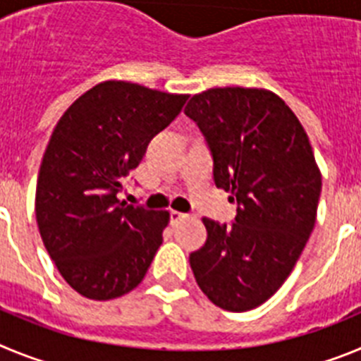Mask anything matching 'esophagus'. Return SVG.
I'll use <instances>...</instances> for the list:
<instances>
[{"label": "esophagus", "instance_id": "obj_1", "mask_svg": "<svg viewBox=\"0 0 361 361\" xmlns=\"http://www.w3.org/2000/svg\"><path fill=\"white\" fill-rule=\"evenodd\" d=\"M186 213H180V212H170V220H171V224H178L180 220L186 219Z\"/></svg>", "mask_w": 361, "mask_h": 361}]
</instances>
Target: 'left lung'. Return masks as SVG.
<instances>
[{
    "instance_id": "left-lung-1",
    "label": "left lung",
    "mask_w": 361,
    "mask_h": 361,
    "mask_svg": "<svg viewBox=\"0 0 361 361\" xmlns=\"http://www.w3.org/2000/svg\"><path fill=\"white\" fill-rule=\"evenodd\" d=\"M213 157L216 188L237 202L233 224L202 219L208 240L190 255L213 304L242 312L262 305L291 275L314 222L322 191L309 137L298 117L264 88H209L186 110Z\"/></svg>"
}]
</instances>
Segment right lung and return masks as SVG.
<instances>
[{"mask_svg":"<svg viewBox=\"0 0 361 361\" xmlns=\"http://www.w3.org/2000/svg\"><path fill=\"white\" fill-rule=\"evenodd\" d=\"M186 99L104 81L56 124L37 175L36 220L50 258L79 295L119 298L145 279L170 213L132 206L119 193Z\"/></svg>","mask_w":361,"mask_h":361,"instance_id":"1","label":"right lung"}]
</instances>
